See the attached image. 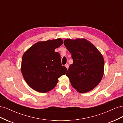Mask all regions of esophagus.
Here are the masks:
<instances>
[{
  "instance_id": "obj_1",
  "label": "esophagus",
  "mask_w": 123,
  "mask_h": 123,
  "mask_svg": "<svg viewBox=\"0 0 123 123\" xmlns=\"http://www.w3.org/2000/svg\"><path fill=\"white\" fill-rule=\"evenodd\" d=\"M65 66L67 68V69H68V68H69V64H66L65 65Z\"/></svg>"
}]
</instances>
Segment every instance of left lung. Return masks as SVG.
<instances>
[{
  "mask_svg": "<svg viewBox=\"0 0 123 123\" xmlns=\"http://www.w3.org/2000/svg\"><path fill=\"white\" fill-rule=\"evenodd\" d=\"M65 47L72 54L73 63L66 73L72 87L80 93L93 89L101 80L104 60L96 48L85 39H66Z\"/></svg>",
  "mask_w": 123,
  "mask_h": 123,
  "instance_id": "obj_1",
  "label": "left lung"
}]
</instances>
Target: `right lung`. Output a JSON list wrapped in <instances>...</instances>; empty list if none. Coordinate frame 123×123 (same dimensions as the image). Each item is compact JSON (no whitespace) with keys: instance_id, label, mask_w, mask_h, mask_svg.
<instances>
[{"instance_id":"obj_1","label":"right lung","mask_w":123,"mask_h":123,"mask_svg":"<svg viewBox=\"0 0 123 123\" xmlns=\"http://www.w3.org/2000/svg\"><path fill=\"white\" fill-rule=\"evenodd\" d=\"M63 43L58 38L35 43L24 54L21 72L26 83L39 92L46 93L53 89L58 79L67 72L62 65L61 55L54 51Z\"/></svg>"}]
</instances>
